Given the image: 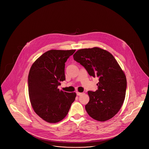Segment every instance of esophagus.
<instances>
[{
  "mask_svg": "<svg viewBox=\"0 0 149 149\" xmlns=\"http://www.w3.org/2000/svg\"><path fill=\"white\" fill-rule=\"evenodd\" d=\"M77 95L79 96V95H80L82 94V93L78 92H77Z\"/></svg>",
  "mask_w": 149,
  "mask_h": 149,
  "instance_id": "34e87169",
  "label": "esophagus"
}]
</instances>
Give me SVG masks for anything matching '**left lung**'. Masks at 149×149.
Listing matches in <instances>:
<instances>
[{
    "label": "left lung",
    "mask_w": 149,
    "mask_h": 149,
    "mask_svg": "<svg viewBox=\"0 0 149 149\" xmlns=\"http://www.w3.org/2000/svg\"><path fill=\"white\" fill-rule=\"evenodd\" d=\"M73 57L89 75L99 79L98 89L88 92L87 113L100 122L112 118L122 106L127 88L126 78L119 64L111 53L98 47L78 50Z\"/></svg>",
    "instance_id": "1"
}]
</instances>
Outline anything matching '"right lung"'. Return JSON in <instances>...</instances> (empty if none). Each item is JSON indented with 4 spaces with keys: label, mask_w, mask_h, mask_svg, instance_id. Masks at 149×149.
Listing matches in <instances>:
<instances>
[{
    "label": "right lung",
    "mask_w": 149,
    "mask_h": 149,
    "mask_svg": "<svg viewBox=\"0 0 149 149\" xmlns=\"http://www.w3.org/2000/svg\"><path fill=\"white\" fill-rule=\"evenodd\" d=\"M75 50H51L45 52L29 72V99L36 113L49 123L63 120L76 97L75 93L57 88L65 80V65Z\"/></svg>",
    "instance_id": "1"
}]
</instances>
